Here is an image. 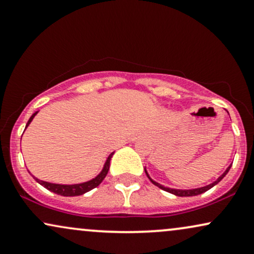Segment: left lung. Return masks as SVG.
Here are the masks:
<instances>
[{
	"instance_id": "8db88e82",
	"label": "left lung",
	"mask_w": 254,
	"mask_h": 254,
	"mask_svg": "<svg viewBox=\"0 0 254 254\" xmlns=\"http://www.w3.org/2000/svg\"><path fill=\"white\" fill-rule=\"evenodd\" d=\"M231 166H232V165L228 166L227 170L225 171L224 173L221 174L220 177L218 178V180H215L214 183H212L211 185H207V186H205V187H200V189H194V190H173V189H168V187L162 186V185L158 184V183H155L154 180H152L151 178H149V175H148V173H147V172H146V174H147V177H148V179L152 181V184H153V185H155V186H158L159 189H161V190H166V192H170V193L174 194V195H178V196H193V195H199V194H201V193H203V192H206V190H208L209 189H212V187L215 186V185H217V184L219 183V181H221V179H223V178L225 177V175H226V174L228 173V171H230Z\"/></svg>"
}]
</instances>
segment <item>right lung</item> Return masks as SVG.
<instances>
[{
    "label": "right lung",
    "mask_w": 254,
    "mask_h": 254,
    "mask_svg": "<svg viewBox=\"0 0 254 254\" xmlns=\"http://www.w3.org/2000/svg\"><path fill=\"white\" fill-rule=\"evenodd\" d=\"M36 114H37V112H35L33 115H31L30 119L27 122L26 128L29 126V124L31 122V120H33L34 117H35ZM113 154H114V152L109 154L107 161H106L105 166H103V170L101 171V173H100L96 178H94L93 180L87 181V183L77 184V185H59V184H52V183H47V181L39 180L35 177H34V179H35L40 185H42V186L45 187V189H47L48 190H51V192H54L56 194H59V195H64V196L82 195V194H84L86 192H89L90 190H93V189H95V187H98L99 185L102 183V180L105 179L106 175H107V173H108L109 164H111V159H112Z\"/></svg>",
    "instance_id": "right-lung-1"
}]
</instances>
